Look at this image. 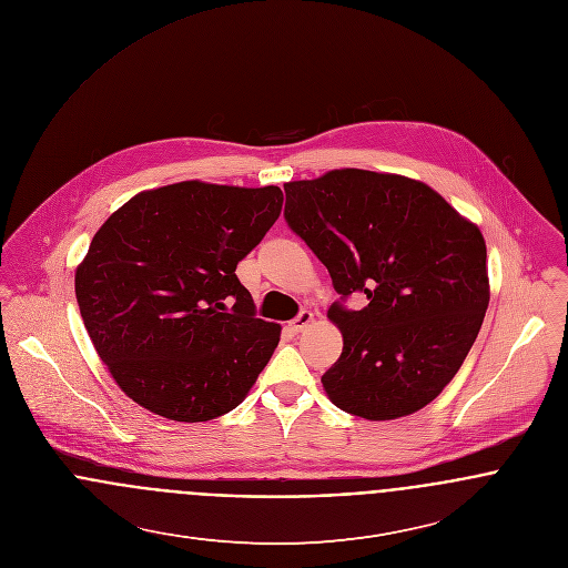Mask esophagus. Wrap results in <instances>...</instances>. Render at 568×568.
<instances>
[{
    "label": "esophagus",
    "mask_w": 568,
    "mask_h": 568,
    "mask_svg": "<svg viewBox=\"0 0 568 568\" xmlns=\"http://www.w3.org/2000/svg\"><path fill=\"white\" fill-rule=\"evenodd\" d=\"M313 322H315V315H313V313H308V311H304V313H300V317H297V320H293V322H291L288 327H291V332H293V334H300V332H304V329H306L308 325L313 324Z\"/></svg>",
    "instance_id": "1"
}]
</instances>
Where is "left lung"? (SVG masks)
Instances as JSON below:
<instances>
[{
    "mask_svg": "<svg viewBox=\"0 0 568 568\" xmlns=\"http://www.w3.org/2000/svg\"><path fill=\"white\" fill-rule=\"evenodd\" d=\"M288 227L324 262L343 334L322 376L345 413L381 422L433 403L468 356L489 304L486 241L422 181L358 168L284 183Z\"/></svg>",
    "mask_w": 568,
    "mask_h": 568,
    "instance_id": "left-lung-1",
    "label": "left lung"
}]
</instances>
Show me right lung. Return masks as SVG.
<instances>
[{
  "instance_id": "1",
  "label": "right lung",
  "mask_w": 568,
  "mask_h": 568,
  "mask_svg": "<svg viewBox=\"0 0 568 568\" xmlns=\"http://www.w3.org/2000/svg\"><path fill=\"white\" fill-rule=\"evenodd\" d=\"M277 185L181 181L126 201L77 268L87 334L118 387L174 422L241 405L280 343L236 275L282 212Z\"/></svg>"
}]
</instances>
